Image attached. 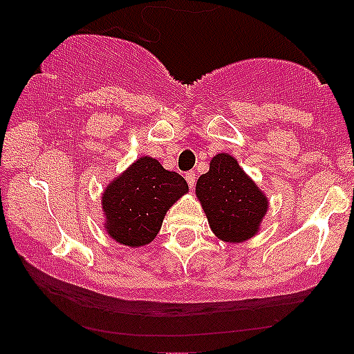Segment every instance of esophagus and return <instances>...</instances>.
<instances>
[{
  "instance_id": "34e87169",
  "label": "esophagus",
  "mask_w": 354,
  "mask_h": 354,
  "mask_svg": "<svg viewBox=\"0 0 354 354\" xmlns=\"http://www.w3.org/2000/svg\"><path fill=\"white\" fill-rule=\"evenodd\" d=\"M186 181H188V186L191 189L194 188V183H196V173L194 171H188L186 173Z\"/></svg>"
}]
</instances>
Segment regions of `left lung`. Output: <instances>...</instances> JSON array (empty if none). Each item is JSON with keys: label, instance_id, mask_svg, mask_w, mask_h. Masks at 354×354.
<instances>
[{"label": "left lung", "instance_id": "obj_1", "mask_svg": "<svg viewBox=\"0 0 354 354\" xmlns=\"http://www.w3.org/2000/svg\"><path fill=\"white\" fill-rule=\"evenodd\" d=\"M196 198L214 236L225 243H243L256 236L270 200L228 153L211 158L208 173L196 181Z\"/></svg>", "mask_w": 354, "mask_h": 354}]
</instances>
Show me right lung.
Here are the masks:
<instances>
[{
    "label": "right lung",
    "instance_id": "add662e5",
    "mask_svg": "<svg viewBox=\"0 0 354 354\" xmlns=\"http://www.w3.org/2000/svg\"><path fill=\"white\" fill-rule=\"evenodd\" d=\"M188 191L181 174L165 169L151 156L138 158L103 189V228L120 245H149L168 209Z\"/></svg>",
    "mask_w": 354,
    "mask_h": 354
}]
</instances>
